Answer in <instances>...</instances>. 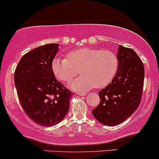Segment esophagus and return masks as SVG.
Masks as SVG:
<instances>
[{
	"label": "esophagus",
	"instance_id": "esophagus-1",
	"mask_svg": "<svg viewBox=\"0 0 159 159\" xmlns=\"http://www.w3.org/2000/svg\"><path fill=\"white\" fill-rule=\"evenodd\" d=\"M76 94H79V95H80V96H85V95H86V93H84V92H77Z\"/></svg>",
	"mask_w": 159,
	"mask_h": 159
}]
</instances>
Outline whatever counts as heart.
Here are the masks:
<instances>
[{"label":"heart","mask_w":159,"mask_h":159,"mask_svg":"<svg viewBox=\"0 0 159 159\" xmlns=\"http://www.w3.org/2000/svg\"><path fill=\"white\" fill-rule=\"evenodd\" d=\"M119 61L114 52L83 47L69 52L67 58H56L52 68L57 79L70 82L80 73L81 76L69 84L70 89L85 91L107 86L118 72Z\"/></svg>","instance_id":"1"}]
</instances>
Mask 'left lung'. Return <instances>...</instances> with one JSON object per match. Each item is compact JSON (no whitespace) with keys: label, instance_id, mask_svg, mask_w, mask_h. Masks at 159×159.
I'll return each mask as SVG.
<instances>
[{"label":"left lung","instance_id":"8db88e82","mask_svg":"<svg viewBox=\"0 0 159 159\" xmlns=\"http://www.w3.org/2000/svg\"><path fill=\"white\" fill-rule=\"evenodd\" d=\"M119 67L112 82L98 92L100 103L92 110L101 124L115 126L125 121L140 103L144 80V66L131 48L119 45Z\"/></svg>","mask_w":159,"mask_h":159}]
</instances>
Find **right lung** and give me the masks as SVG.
I'll return each instance as SVG.
<instances>
[{"label":"right lung","mask_w":159,"mask_h":159,"mask_svg":"<svg viewBox=\"0 0 159 159\" xmlns=\"http://www.w3.org/2000/svg\"><path fill=\"white\" fill-rule=\"evenodd\" d=\"M58 46L49 43L28 52L19 61L14 74L23 110L32 121L46 127L63 120L73 94L56 80L52 68Z\"/></svg>","instance_id":"add662e5"}]
</instances>
